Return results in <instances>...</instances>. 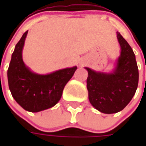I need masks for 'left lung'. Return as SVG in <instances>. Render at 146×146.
<instances>
[{"instance_id": "left-lung-1", "label": "left lung", "mask_w": 146, "mask_h": 146, "mask_svg": "<svg viewBox=\"0 0 146 146\" xmlns=\"http://www.w3.org/2000/svg\"><path fill=\"white\" fill-rule=\"evenodd\" d=\"M117 39L120 54L110 72L84 67L88 74V100L95 109L104 114H115L124 109L138 86L139 72L134 52L118 31Z\"/></svg>"}]
</instances>
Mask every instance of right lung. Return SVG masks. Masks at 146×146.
I'll return each mask as SVG.
<instances>
[{"label":"right lung","mask_w":146,"mask_h":146,"mask_svg":"<svg viewBox=\"0 0 146 146\" xmlns=\"http://www.w3.org/2000/svg\"><path fill=\"white\" fill-rule=\"evenodd\" d=\"M27 32L26 31L15 45L7 77L14 100L25 110L34 113L49 109L58 102L65 85L73 76L77 66L45 75L32 71L23 60V49Z\"/></svg>","instance_id":"add662e5"}]
</instances>
